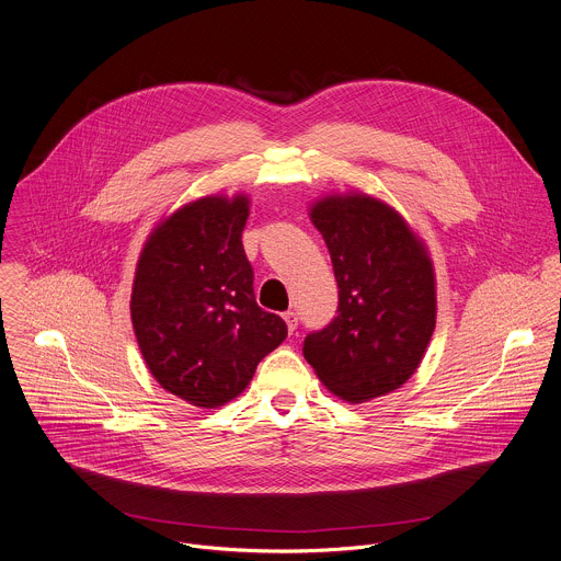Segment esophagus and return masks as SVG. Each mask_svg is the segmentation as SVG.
<instances>
[{"instance_id":"esophagus-1","label":"esophagus","mask_w":561,"mask_h":561,"mask_svg":"<svg viewBox=\"0 0 561 561\" xmlns=\"http://www.w3.org/2000/svg\"><path fill=\"white\" fill-rule=\"evenodd\" d=\"M283 320L287 322L289 333H294V331L298 329V313H296V311H287V313H283Z\"/></svg>"}]
</instances>
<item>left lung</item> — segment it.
Listing matches in <instances>:
<instances>
[{"mask_svg": "<svg viewBox=\"0 0 561 561\" xmlns=\"http://www.w3.org/2000/svg\"><path fill=\"white\" fill-rule=\"evenodd\" d=\"M337 280V316L305 337V359L348 403L401 388L436 324V278L425 243L386 202L359 191L309 208Z\"/></svg>", "mask_w": 561, "mask_h": 561, "instance_id": "1", "label": "left lung"}]
</instances>
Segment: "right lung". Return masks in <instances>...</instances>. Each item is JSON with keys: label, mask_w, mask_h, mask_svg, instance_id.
Listing matches in <instances>:
<instances>
[{"label": "right lung", "mask_w": 561, "mask_h": 561, "mask_svg": "<svg viewBox=\"0 0 561 561\" xmlns=\"http://www.w3.org/2000/svg\"><path fill=\"white\" fill-rule=\"evenodd\" d=\"M248 195H208L164 217L136 267L131 322L147 368L197 408L239 397L285 337L280 316L254 298L241 232Z\"/></svg>", "instance_id": "obj_1"}]
</instances>
